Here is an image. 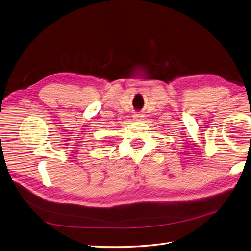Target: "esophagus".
<instances>
[{
  "mask_svg": "<svg viewBox=\"0 0 251 251\" xmlns=\"http://www.w3.org/2000/svg\"><path fill=\"white\" fill-rule=\"evenodd\" d=\"M133 117H134V119H140V118L143 117V115H142V114H139V113H135Z\"/></svg>",
  "mask_w": 251,
  "mask_h": 251,
  "instance_id": "esophagus-1",
  "label": "esophagus"
}]
</instances>
